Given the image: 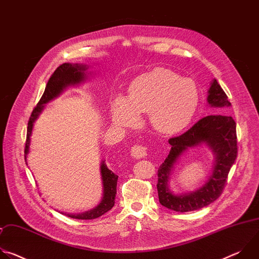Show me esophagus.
I'll return each mask as SVG.
<instances>
[{"label":"esophagus","instance_id":"34e87169","mask_svg":"<svg viewBox=\"0 0 259 259\" xmlns=\"http://www.w3.org/2000/svg\"><path fill=\"white\" fill-rule=\"evenodd\" d=\"M131 156L136 159L139 160L141 158H144L146 156V151H145V147L141 146V145H134L131 147Z\"/></svg>","mask_w":259,"mask_h":259}]
</instances>
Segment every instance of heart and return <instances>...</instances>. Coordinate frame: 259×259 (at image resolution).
Returning a JSON list of instances; mask_svg holds the SVG:
<instances>
[{
    "mask_svg": "<svg viewBox=\"0 0 259 259\" xmlns=\"http://www.w3.org/2000/svg\"><path fill=\"white\" fill-rule=\"evenodd\" d=\"M198 99V89L192 80L156 67L131 82L128 96L118 94L115 97L112 120L117 126L133 127L139 122L140 114L147 113L156 131L171 135L190 124Z\"/></svg>",
    "mask_w": 259,
    "mask_h": 259,
    "instance_id": "b5f03b06",
    "label": "heart"
}]
</instances>
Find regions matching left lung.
<instances>
[{
	"label": "left lung",
	"instance_id": "left-lung-1",
	"mask_svg": "<svg viewBox=\"0 0 259 259\" xmlns=\"http://www.w3.org/2000/svg\"><path fill=\"white\" fill-rule=\"evenodd\" d=\"M207 105L214 108L232 105L215 79L211 81L208 89ZM169 144L171 145L170 153L158 170L157 189L160 204L173 211L189 212L213 203L223 192L228 174L237 158L235 120L224 114L207 116L186 133L170 138ZM202 145L207 147L214 157L212 171L208 179L202 187L193 192L175 194L168 187L175 166L190 148Z\"/></svg>",
	"mask_w": 259,
	"mask_h": 259
}]
</instances>
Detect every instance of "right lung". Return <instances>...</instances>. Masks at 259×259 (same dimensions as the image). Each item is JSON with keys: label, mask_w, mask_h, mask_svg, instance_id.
<instances>
[{"label": "right lung", "mask_w": 259, "mask_h": 259, "mask_svg": "<svg viewBox=\"0 0 259 259\" xmlns=\"http://www.w3.org/2000/svg\"><path fill=\"white\" fill-rule=\"evenodd\" d=\"M93 75L92 71H89V65L84 63H63L59 65L56 70L53 72V75L49 79L47 86L45 88L44 94L42 95L38 105L32 110L31 116L29 118L27 124V134H26V143H25V151H24V159L25 163L27 155L29 153V144H30V136L32 133V128L34 122L38 120L40 115L45 108V104L57 98L61 93H63L66 89L70 87L78 86L82 83H85L89 80V77ZM105 161L102 160L100 163V175L102 180V198L97 206L94 208L82 212V213H67L60 212L68 217L75 219H95L107 211L112 209L115 205V199L117 194V182L118 176L110 171Z\"/></svg>", "instance_id": "obj_1"}]
</instances>
